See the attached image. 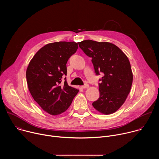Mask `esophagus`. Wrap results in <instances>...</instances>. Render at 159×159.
I'll use <instances>...</instances> for the list:
<instances>
[{"mask_svg": "<svg viewBox=\"0 0 159 159\" xmlns=\"http://www.w3.org/2000/svg\"><path fill=\"white\" fill-rule=\"evenodd\" d=\"M89 87V85L88 84H85L84 85H82L81 86V88L82 89H87Z\"/></svg>", "mask_w": 159, "mask_h": 159, "instance_id": "34e87169", "label": "esophagus"}]
</instances>
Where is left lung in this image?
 Instances as JSON below:
<instances>
[{"instance_id":"left-lung-1","label":"left lung","mask_w":159,"mask_h":159,"mask_svg":"<svg viewBox=\"0 0 159 159\" xmlns=\"http://www.w3.org/2000/svg\"><path fill=\"white\" fill-rule=\"evenodd\" d=\"M78 44L92 58L96 75L102 74L99 84V98L93 106L103 115L112 114L124 104L130 92L133 73L129 61L122 50L111 43L87 39Z\"/></svg>"}]
</instances>
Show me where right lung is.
I'll return each mask as SVG.
<instances>
[{
    "label": "right lung",
    "mask_w": 159,
    "mask_h": 159,
    "mask_svg": "<svg viewBox=\"0 0 159 159\" xmlns=\"http://www.w3.org/2000/svg\"><path fill=\"white\" fill-rule=\"evenodd\" d=\"M78 48V43H48L39 49L26 70L30 92L39 106L51 115H58L69 107L79 90L60 84L66 75V62Z\"/></svg>",
    "instance_id": "right-lung-1"
}]
</instances>
